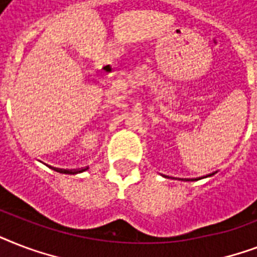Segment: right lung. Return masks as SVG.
<instances>
[{"mask_svg":"<svg viewBox=\"0 0 257 257\" xmlns=\"http://www.w3.org/2000/svg\"><path fill=\"white\" fill-rule=\"evenodd\" d=\"M88 168H84V169H80V171H61V173H70V175H76V173H81V172L86 171Z\"/></svg>","mask_w":257,"mask_h":257,"instance_id":"1","label":"right lung"}]
</instances>
